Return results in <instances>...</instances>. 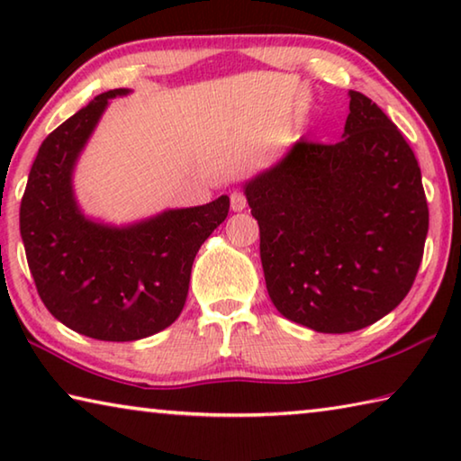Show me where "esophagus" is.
Returning <instances> with one entry per match:
<instances>
[{"label": "esophagus", "instance_id": "1", "mask_svg": "<svg viewBox=\"0 0 461 461\" xmlns=\"http://www.w3.org/2000/svg\"><path fill=\"white\" fill-rule=\"evenodd\" d=\"M230 201H231V212H241V209H246V197H244V193L233 191V193L230 194Z\"/></svg>", "mask_w": 461, "mask_h": 461}]
</instances>
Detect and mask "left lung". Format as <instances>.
I'll use <instances>...</instances> for the list:
<instances>
[{
    "label": "left lung",
    "instance_id": "1",
    "mask_svg": "<svg viewBox=\"0 0 461 461\" xmlns=\"http://www.w3.org/2000/svg\"><path fill=\"white\" fill-rule=\"evenodd\" d=\"M348 95L341 142L299 140L244 183L270 301L319 333L357 331L399 307L429 230L407 140L372 99Z\"/></svg>",
    "mask_w": 461,
    "mask_h": 461
}]
</instances>
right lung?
<instances>
[{"mask_svg":"<svg viewBox=\"0 0 461 461\" xmlns=\"http://www.w3.org/2000/svg\"><path fill=\"white\" fill-rule=\"evenodd\" d=\"M128 93H101L49 134L20 205L28 267L46 309L68 330L101 341H136L175 323L194 256L230 212L228 194L128 225L81 212L73 189L77 160L109 99Z\"/></svg>","mask_w":461,"mask_h":461,"instance_id":"obj_1","label":"right lung"}]
</instances>
